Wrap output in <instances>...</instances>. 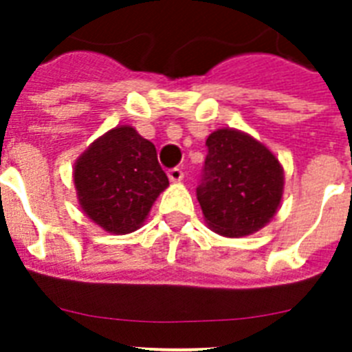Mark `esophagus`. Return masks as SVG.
<instances>
[{
  "instance_id": "obj_1",
  "label": "esophagus",
  "mask_w": 352,
  "mask_h": 352,
  "mask_svg": "<svg viewBox=\"0 0 352 352\" xmlns=\"http://www.w3.org/2000/svg\"><path fill=\"white\" fill-rule=\"evenodd\" d=\"M167 176H169V179L173 183H178V182H182V179H183V170L179 169V167H174V169H169Z\"/></svg>"
}]
</instances>
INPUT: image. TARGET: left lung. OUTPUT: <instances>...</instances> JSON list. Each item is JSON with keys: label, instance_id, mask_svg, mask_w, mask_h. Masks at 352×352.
<instances>
[{"label": "left lung", "instance_id": "left-lung-1", "mask_svg": "<svg viewBox=\"0 0 352 352\" xmlns=\"http://www.w3.org/2000/svg\"><path fill=\"white\" fill-rule=\"evenodd\" d=\"M208 155L197 201L212 232L245 237L268 225L280 207L284 169L277 156L248 133L223 127L207 138Z\"/></svg>", "mask_w": 352, "mask_h": 352}]
</instances>
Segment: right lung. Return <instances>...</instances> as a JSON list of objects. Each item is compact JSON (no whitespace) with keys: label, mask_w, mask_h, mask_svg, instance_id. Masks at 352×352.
I'll use <instances>...</instances> for the list:
<instances>
[{"label":"right lung","mask_w":352,"mask_h":352,"mask_svg":"<svg viewBox=\"0 0 352 352\" xmlns=\"http://www.w3.org/2000/svg\"><path fill=\"white\" fill-rule=\"evenodd\" d=\"M82 212L109 234H131L169 187L153 142L131 126H117L93 142L74 165Z\"/></svg>","instance_id":"add662e5"}]
</instances>
